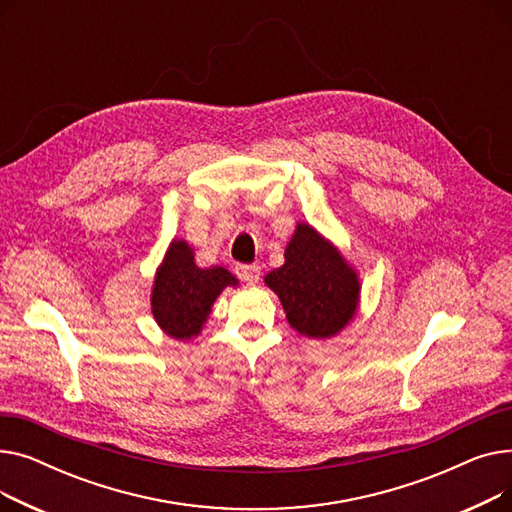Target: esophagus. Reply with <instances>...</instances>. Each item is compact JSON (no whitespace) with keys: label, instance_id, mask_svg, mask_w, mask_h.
<instances>
[{"label":"esophagus","instance_id":"34e87169","mask_svg":"<svg viewBox=\"0 0 512 512\" xmlns=\"http://www.w3.org/2000/svg\"><path fill=\"white\" fill-rule=\"evenodd\" d=\"M236 276L242 282L255 284L259 280V267L257 265H236Z\"/></svg>","mask_w":512,"mask_h":512}]
</instances>
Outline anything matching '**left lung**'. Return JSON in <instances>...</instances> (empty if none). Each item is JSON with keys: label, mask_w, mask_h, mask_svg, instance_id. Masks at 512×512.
<instances>
[{"label": "left lung", "mask_w": 512, "mask_h": 512, "mask_svg": "<svg viewBox=\"0 0 512 512\" xmlns=\"http://www.w3.org/2000/svg\"><path fill=\"white\" fill-rule=\"evenodd\" d=\"M286 311L288 324L309 338H332L357 313V272L330 240L309 224H297L284 265L265 276Z\"/></svg>", "instance_id": "1"}]
</instances>
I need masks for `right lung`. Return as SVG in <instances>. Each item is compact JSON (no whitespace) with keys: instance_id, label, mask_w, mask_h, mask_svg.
<instances>
[{"instance_id":"obj_1","label":"right lung","mask_w":512,"mask_h":512,"mask_svg":"<svg viewBox=\"0 0 512 512\" xmlns=\"http://www.w3.org/2000/svg\"><path fill=\"white\" fill-rule=\"evenodd\" d=\"M226 286H238V280L220 265L199 267L188 242L174 238L151 290L157 326L176 340H191L203 330L211 305Z\"/></svg>"}]
</instances>
